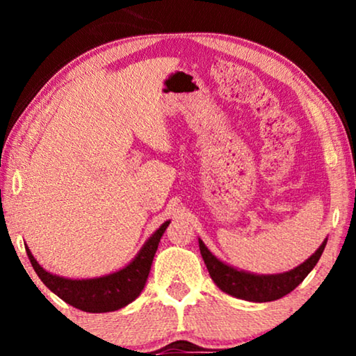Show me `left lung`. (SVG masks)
Listing matches in <instances>:
<instances>
[{
	"label": "left lung",
	"mask_w": 356,
	"mask_h": 356,
	"mask_svg": "<svg viewBox=\"0 0 356 356\" xmlns=\"http://www.w3.org/2000/svg\"><path fill=\"white\" fill-rule=\"evenodd\" d=\"M325 243L327 241H324L319 246V250L309 259H306L303 264L295 267L293 270L277 275H254L233 269V267L218 261L201 240H199V250H201L202 259L206 262L209 274H211L212 280L216 282L218 289L228 295L236 296V298L256 301V303H266V301H274L289 295L291 290H295L305 280V277L318 264L319 257L325 248Z\"/></svg>",
	"instance_id": "8db88e82"
}]
</instances>
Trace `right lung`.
<instances>
[{"label":"right lung","mask_w":356,"mask_h":356,"mask_svg":"<svg viewBox=\"0 0 356 356\" xmlns=\"http://www.w3.org/2000/svg\"><path fill=\"white\" fill-rule=\"evenodd\" d=\"M170 222H165L136 256V259L115 274L100 277V279L89 280H71L63 277L53 275L47 272L40 264L33 259L32 252L27 250V256L31 264L40 280L50 289L53 293L60 296L67 305L86 311V313H108L116 311L123 306L129 305L131 301L138 298L143 291L145 280H147L150 266H152L155 251H157L160 238L167 230Z\"/></svg>","instance_id":"right-lung-1"}]
</instances>
